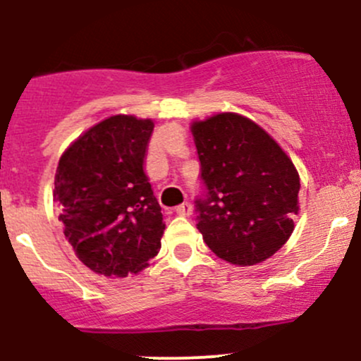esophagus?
<instances>
[{"label": "esophagus", "mask_w": 361, "mask_h": 361, "mask_svg": "<svg viewBox=\"0 0 361 361\" xmlns=\"http://www.w3.org/2000/svg\"><path fill=\"white\" fill-rule=\"evenodd\" d=\"M176 212L179 214V216H191L192 214V207H191V203L189 202H184V203H180V205H177L176 207Z\"/></svg>", "instance_id": "esophagus-1"}]
</instances>
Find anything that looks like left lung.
Instances as JSON below:
<instances>
[{"mask_svg":"<svg viewBox=\"0 0 361 361\" xmlns=\"http://www.w3.org/2000/svg\"><path fill=\"white\" fill-rule=\"evenodd\" d=\"M191 133L207 195L196 200L203 242L238 267L262 263L295 230L300 177L281 145L255 121L223 112Z\"/></svg>","mask_w":361,"mask_h":361,"instance_id":"left-lung-1","label":"left lung"}]
</instances>
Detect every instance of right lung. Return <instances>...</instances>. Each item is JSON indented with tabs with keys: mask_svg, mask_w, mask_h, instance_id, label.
<instances>
[{
	"mask_svg": "<svg viewBox=\"0 0 361 361\" xmlns=\"http://www.w3.org/2000/svg\"><path fill=\"white\" fill-rule=\"evenodd\" d=\"M154 123L110 116L80 135L59 159L54 200L77 258L92 272L126 277L149 265L165 231L144 172Z\"/></svg>",
	"mask_w": 361,
	"mask_h": 361,
	"instance_id": "1",
	"label": "right lung"
}]
</instances>
